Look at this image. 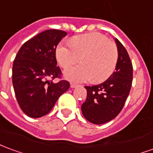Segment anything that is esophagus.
Segmentation results:
<instances>
[{
	"label": "esophagus",
	"mask_w": 153,
	"mask_h": 153,
	"mask_svg": "<svg viewBox=\"0 0 153 153\" xmlns=\"http://www.w3.org/2000/svg\"><path fill=\"white\" fill-rule=\"evenodd\" d=\"M78 86H79V85H78V84H70V87L71 88H77L78 87Z\"/></svg>",
	"instance_id": "1"
}]
</instances>
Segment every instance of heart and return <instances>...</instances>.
Masks as SVG:
<instances>
[{"instance_id": "obj_1", "label": "heart", "mask_w": 153, "mask_h": 153, "mask_svg": "<svg viewBox=\"0 0 153 153\" xmlns=\"http://www.w3.org/2000/svg\"><path fill=\"white\" fill-rule=\"evenodd\" d=\"M117 58V45L101 33L76 36L71 39V43L60 42L56 48V59L63 68L81 60V65L65 71L66 79L76 83L91 79L94 83L105 81L114 73Z\"/></svg>"}]
</instances>
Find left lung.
<instances>
[{
	"label": "left lung",
	"instance_id": "8db88e82",
	"mask_svg": "<svg viewBox=\"0 0 153 153\" xmlns=\"http://www.w3.org/2000/svg\"><path fill=\"white\" fill-rule=\"evenodd\" d=\"M118 58L115 71L103 83L85 86L87 99L82 104L84 117L94 124H102L118 115L124 106L132 82V65L128 51L117 39Z\"/></svg>",
	"mask_w": 153,
	"mask_h": 153
}]
</instances>
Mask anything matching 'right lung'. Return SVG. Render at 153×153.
<instances>
[{
  "label": "right lung",
  "instance_id": "add662e5",
  "mask_svg": "<svg viewBox=\"0 0 153 153\" xmlns=\"http://www.w3.org/2000/svg\"><path fill=\"white\" fill-rule=\"evenodd\" d=\"M67 33L47 30L29 39L21 47L13 62L12 84L17 102L27 116L34 118L48 114L59 96L69 89L57 66L56 47Z\"/></svg>",
  "mask_w": 153,
  "mask_h": 153
}]
</instances>
